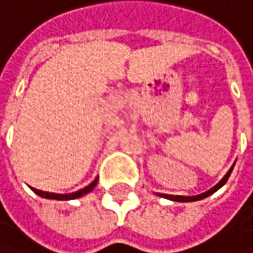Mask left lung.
Listing matches in <instances>:
<instances>
[{
    "label": "left lung",
    "mask_w": 253,
    "mask_h": 253,
    "mask_svg": "<svg viewBox=\"0 0 253 253\" xmlns=\"http://www.w3.org/2000/svg\"><path fill=\"white\" fill-rule=\"evenodd\" d=\"M232 169L234 168H230V170L224 175V178L221 179L220 183H218L216 186H213L211 190H208V192H204V194H201V195H197V197H176V195H164L166 198H169V200H173V201H181V203H186V201H198V200H203V198H206V197H209V195H212L213 192H216L218 189H220L227 179H229V176H230V172H232Z\"/></svg>",
    "instance_id": "left-lung-1"
}]
</instances>
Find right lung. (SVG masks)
Here are the masks:
<instances>
[{
	"mask_svg": "<svg viewBox=\"0 0 253 253\" xmlns=\"http://www.w3.org/2000/svg\"><path fill=\"white\" fill-rule=\"evenodd\" d=\"M96 181L98 179H95L93 183H90L89 186H85L84 189L78 190V192H74V194H67V195H59V194H52V192H44V190H38V189H33V192L35 194H38L40 197H44V198H50V200H75V198H80L85 194H89V192L96 186Z\"/></svg>",
	"mask_w": 253,
	"mask_h": 253,
	"instance_id": "1",
	"label": "right lung"
}]
</instances>
